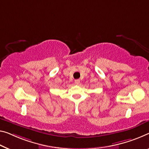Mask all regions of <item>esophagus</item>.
I'll return each mask as SVG.
<instances>
[{
    "mask_svg": "<svg viewBox=\"0 0 149 149\" xmlns=\"http://www.w3.org/2000/svg\"><path fill=\"white\" fill-rule=\"evenodd\" d=\"M74 82H75V84H77V85H79V84H80V80H79V79H77V80H75Z\"/></svg>",
    "mask_w": 149,
    "mask_h": 149,
    "instance_id": "obj_1",
    "label": "esophagus"
}]
</instances>
